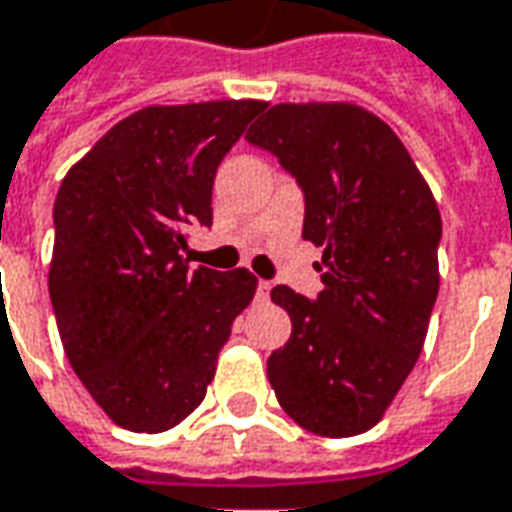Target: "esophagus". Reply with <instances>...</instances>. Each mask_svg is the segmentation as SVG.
I'll return each instance as SVG.
<instances>
[{
    "label": "esophagus",
    "instance_id": "1",
    "mask_svg": "<svg viewBox=\"0 0 512 512\" xmlns=\"http://www.w3.org/2000/svg\"><path fill=\"white\" fill-rule=\"evenodd\" d=\"M268 291H271V282L266 280L257 282V296H260V299H268Z\"/></svg>",
    "mask_w": 512,
    "mask_h": 512
}]
</instances>
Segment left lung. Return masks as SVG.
Returning a JSON list of instances; mask_svg holds the SVG:
<instances>
[{"mask_svg":"<svg viewBox=\"0 0 512 512\" xmlns=\"http://www.w3.org/2000/svg\"><path fill=\"white\" fill-rule=\"evenodd\" d=\"M305 191L302 238L324 249L316 302L271 291L291 338L268 357L282 410L305 430H371L416 366L438 296L441 213L396 132L349 102L268 107L246 132Z\"/></svg>","mask_w":512,"mask_h":512,"instance_id":"left-lung-1","label":"left lung"}]
</instances>
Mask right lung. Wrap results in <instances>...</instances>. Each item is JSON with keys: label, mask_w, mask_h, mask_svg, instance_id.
<instances>
[{"label": "right lung", "mask_w": 512, "mask_h": 512, "mask_svg": "<svg viewBox=\"0 0 512 512\" xmlns=\"http://www.w3.org/2000/svg\"><path fill=\"white\" fill-rule=\"evenodd\" d=\"M257 99L149 105L99 138L60 182L49 296L74 374L119 427L163 432L205 399L246 268H188L185 230L213 221V180Z\"/></svg>", "instance_id": "1"}]
</instances>
